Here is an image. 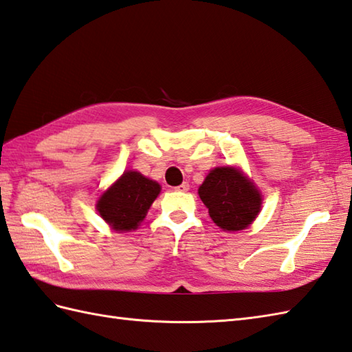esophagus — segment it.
Segmentation results:
<instances>
[{"instance_id":"1","label":"esophagus","mask_w":352,"mask_h":352,"mask_svg":"<svg viewBox=\"0 0 352 352\" xmlns=\"http://www.w3.org/2000/svg\"><path fill=\"white\" fill-rule=\"evenodd\" d=\"M189 187H190L189 183H182V184L175 187V190L177 192H187V190H189Z\"/></svg>"}]
</instances>
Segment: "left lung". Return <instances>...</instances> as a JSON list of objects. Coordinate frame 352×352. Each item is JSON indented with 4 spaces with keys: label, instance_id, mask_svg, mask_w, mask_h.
Returning <instances> with one entry per match:
<instances>
[{
    "label": "left lung",
    "instance_id": "obj_1",
    "mask_svg": "<svg viewBox=\"0 0 352 352\" xmlns=\"http://www.w3.org/2000/svg\"><path fill=\"white\" fill-rule=\"evenodd\" d=\"M198 193L208 208L210 217L223 231L248 228L263 204L255 186L239 169L230 166L210 170Z\"/></svg>",
    "mask_w": 352,
    "mask_h": 352
}]
</instances>
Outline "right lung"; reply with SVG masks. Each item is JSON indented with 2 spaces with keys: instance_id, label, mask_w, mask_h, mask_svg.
<instances>
[{
  "instance_id": "obj_1",
  "label": "right lung",
  "mask_w": 352,
  "mask_h": 352,
  "mask_svg": "<svg viewBox=\"0 0 352 352\" xmlns=\"http://www.w3.org/2000/svg\"><path fill=\"white\" fill-rule=\"evenodd\" d=\"M160 193V186L136 170H127L97 202V211L112 230H136Z\"/></svg>"
}]
</instances>
